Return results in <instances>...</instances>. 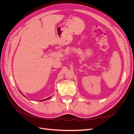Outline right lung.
I'll return each instance as SVG.
<instances>
[{
  "mask_svg": "<svg viewBox=\"0 0 134 134\" xmlns=\"http://www.w3.org/2000/svg\"><path fill=\"white\" fill-rule=\"evenodd\" d=\"M23 96H24V95H23ZM50 98H51V97H48V98H46V99H44L41 100H42H42H46V99H49Z\"/></svg>",
  "mask_w": 134,
  "mask_h": 134,
  "instance_id": "1",
  "label": "right lung"
}]
</instances>
